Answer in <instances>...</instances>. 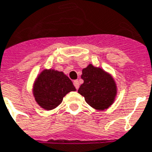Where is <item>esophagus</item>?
Here are the masks:
<instances>
[{
	"instance_id": "1",
	"label": "esophagus",
	"mask_w": 152,
	"mask_h": 152,
	"mask_svg": "<svg viewBox=\"0 0 152 152\" xmlns=\"http://www.w3.org/2000/svg\"><path fill=\"white\" fill-rule=\"evenodd\" d=\"M73 84H74V86H75V88H76V89L79 88V87H80V84H79L78 80H74Z\"/></svg>"
}]
</instances>
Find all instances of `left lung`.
<instances>
[{"label": "left lung", "mask_w": 152, "mask_h": 152, "mask_svg": "<svg viewBox=\"0 0 152 152\" xmlns=\"http://www.w3.org/2000/svg\"><path fill=\"white\" fill-rule=\"evenodd\" d=\"M81 84L78 92L87 104L96 110L107 109L114 103L117 88L114 79L104 69L88 64L82 70Z\"/></svg>", "instance_id": "1"}]
</instances>
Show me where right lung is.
Wrapping results in <instances>:
<instances>
[{
	"mask_svg": "<svg viewBox=\"0 0 152 152\" xmlns=\"http://www.w3.org/2000/svg\"><path fill=\"white\" fill-rule=\"evenodd\" d=\"M76 91L70 79L62 72L45 69L38 75L33 84L35 100L45 110H53L61 104L64 96Z\"/></svg>",
	"mask_w": 152,
	"mask_h": 152,
	"instance_id": "obj_1",
	"label": "right lung"
}]
</instances>
